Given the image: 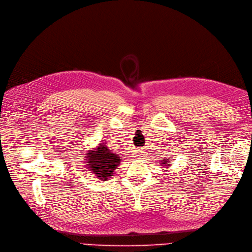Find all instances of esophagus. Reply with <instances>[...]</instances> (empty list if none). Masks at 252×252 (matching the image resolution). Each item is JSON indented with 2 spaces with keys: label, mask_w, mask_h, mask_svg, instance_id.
<instances>
[{
  "label": "esophagus",
  "mask_w": 252,
  "mask_h": 252,
  "mask_svg": "<svg viewBox=\"0 0 252 252\" xmlns=\"http://www.w3.org/2000/svg\"><path fill=\"white\" fill-rule=\"evenodd\" d=\"M143 154H144V151L139 150V151H137V152L135 153V155H133V158H142Z\"/></svg>",
  "instance_id": "34e87169"
}]
</instances>
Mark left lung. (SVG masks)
<instances>
[{
    "mask_svg": "<svg viewBox=\"0 0 252 252\" xmlns=\"http://www.w3.org/2000/svg\"><path fill=\"white\" fill-rule=\"evenodd\" d=\"M171 159H167V158H165V160H163V161H160V164L163 165V166H170V161Z\"/></svg>",
    "mask_w": 252,
    "mask_h": 252,
    "instance_id": "obj_1",
    "label": "left lung"
}]
</instances>
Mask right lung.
I'll list each match as a JSON object with an SVG mask.
<instances>
[{"mask_svg":"<svg viewBox=\"0 0 252 252\" xmlns=\"http://www.w3.org/2000/svg\"><path fill=\"white\" fill-rule=\"evenodd\" d=\"M84 158L86 168L102 181L108 180L113 175L122 159L119 154L112 153L105 143H100L97 149L88 151Z\"/></svg>","mask_w":252,"mask_h":252,"instance_id":"obj_1","label":"right lung"}]
</instances>
